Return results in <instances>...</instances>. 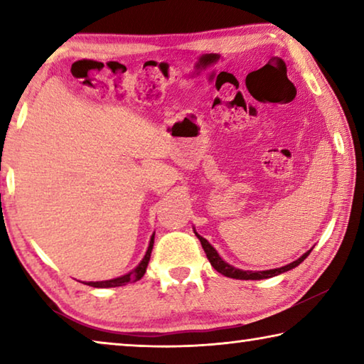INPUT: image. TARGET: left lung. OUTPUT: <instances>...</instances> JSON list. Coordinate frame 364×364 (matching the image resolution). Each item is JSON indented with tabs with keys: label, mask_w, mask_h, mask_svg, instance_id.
<instances>
[{
	"label": "left lung",
	"mask_w": 364,
	"mask_h": 364,
	"mask_svg": "<svg viewBox=\"0 0 364 364\" xmlns=\"http://www.w3.org/2000/svg\"><path fill=\"white\" fill-rule=\"evenodd\" d=\"M196 232V230H194ZM196 236L199 237V241L202 244V249H204L205 255L208 258V262H210L212 267L218 271V273H221L223 276H228V278H232V279H250V281H257V279H267V278H273V276H278L281 273H286V271L292 269L295 267H299V264L305 260V258L310 255L311 249L305 252L304 255H301L300 258H297V260L286 264V267H281V268H274V269H264V271H244V269H239V268H234L231 267L230 263H226L223 258H221L218 255V252L213 249V245L207 241V239H204L202 236H199V234L196 232Z\"/></svg>",
	"instance_id": "obj_1"
}]
</instances>
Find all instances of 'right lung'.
Masks as SVG:
<instances>
[{
  "instance_id": "add662e5",
  "label": "right lung",
  "mask_w": 364,
  "mask_h": 364,
  "mask_svg": "<svg viewBox=\"0 0 364 364\" xmlns=\"http://www.w3.org/2000/svg\"><path fill=\"white\" fill-rule=\"evenodd\" d=\"M154 247V234L151 236V241H149V247H147V252L143 260L138 264L136 268L132 269L130 273L120 276V278H115V279H109V281H96V282H85V284H88L91 287H119V286H125L128 282H136L141 278H143L144 273H146V268H147V263L151 260V252Z\"/></svg>"
}]
</instances>
